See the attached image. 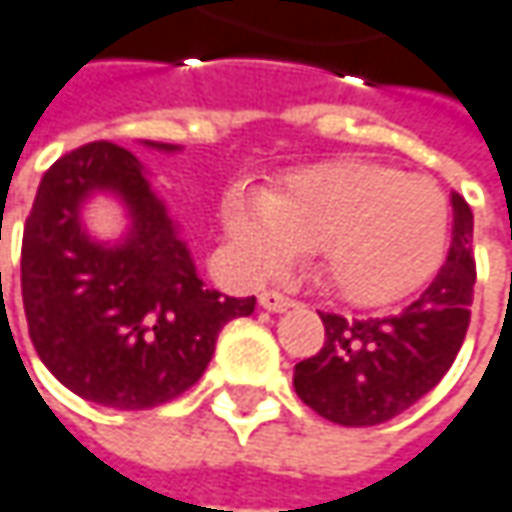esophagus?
<instances>
[{"instance_id": "34e87169", "label": "esophagus", "mask_w": 512, "mask_h": 512, "mask_svg": "<svg viewBox=\"0 0 512 512\" xmlns=\"http://www.w3.org/2000/svg\"><path fill=\"white\" fill-rule=\"evenodd\" d=\"M260 306L269 312H286L289 306H295V300L278 292V289H266V292H260Z\"/></svg>"}]
</instances>
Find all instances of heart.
<instances>
[{
	"instance_id": "obj_1",
	"label": "heart",
	"mask_w": 512,
	"mask_h": 512,
	"mask_svg": "<svg viewBox=\"0 0 512 512\" xmlns=\"http://www.w3.org/2000/svg\"><path fill=\"white\" fill-rule=\"evenodd\" d=\"M223 229L237 266L266 278L303 246H318L326 283L352 303L404 298L433 275L447 249L441 189L369 160L303 168L263 194L232 191Z\"/></svg>"
}]
</instances>
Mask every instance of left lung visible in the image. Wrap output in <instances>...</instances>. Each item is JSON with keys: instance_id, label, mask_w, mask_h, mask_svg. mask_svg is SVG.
<instances>
[{"instance_id": "obj_1", "label": "left lung", "mask_w": 512, "mask_h": 512, "mask_svg": "<svg viewBox=\"0 0 512 512\" xmlns=\"http://www.w3.org/2000/svg\"><path fill=\"white\" fill-rule=\"evenodd\" d=\"M453 240L433 283L387 318L318 312L323 346L295 367V392L321 418L375 427L410 410L453 367L470 326L476 260L473 212L453 191Z\"/></svg>"}]
</instances>
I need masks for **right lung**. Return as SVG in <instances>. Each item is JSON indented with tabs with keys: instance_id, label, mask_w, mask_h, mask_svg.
<instances>
[{
	"instance_id": "obj_1",
	"label": "right lung",
	"mask_w": 512,
	"mask_h": 512,
	"mask_svg": "<svg viewBox=\"0 0 512 512\" xmlns=\"http://www.w3.org/2000/svg\"><path fill=\"white\" fill-rule=\"evenodd\" d=\"M94 190H114L129 206L132 232L117 247L91 241L78 223ZM22 303L56 381L114 410L183 395L209 367L220 329L255 312V298L206 289L140 160L108 140L79 145L45 171L22 234Z\"/></svg>"
}]
</instances>
